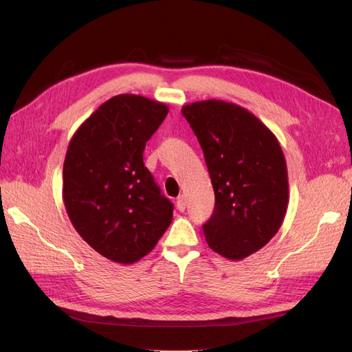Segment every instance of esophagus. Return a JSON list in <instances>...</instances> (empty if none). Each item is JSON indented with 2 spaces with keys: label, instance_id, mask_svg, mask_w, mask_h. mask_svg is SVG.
<instances>
[{
  "label": "esophagus",
  "instance_id": "obj_1",
  "mask_svg": "<svg viewBox=\"0 0 352 352\" xmlns=\"http://www.w3.org/2000/svg\"><path fill=\"white\" fill-rule=\"evenodd\" d=\"M176 207L179 211H185L186 208V197L185 195H180L176 201Z\"/></svg>",
  "mask_w": 352,
  "mask_h": 352
}]
</instances>
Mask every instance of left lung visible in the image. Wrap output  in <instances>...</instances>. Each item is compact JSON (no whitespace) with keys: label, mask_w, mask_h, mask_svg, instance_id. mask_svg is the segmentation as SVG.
Listing matches in <instances>:
<instances>
[{"label":"left lung","mask_w":352,"mask_h":352,"mask_svg":"<svg viewBox=\"0 0 352 352\" xmlns=\"http://www.w3.org/2000/svg\"><path fill=\"white\" fill-rule=\"evenodd\" d=\"M182 114L198 138L216 195L214 212L202 226L208 247L232 261L247 258L278 233L289 204L282 146L238 104L195 101Z\"/></svg>","instance_id":"1"}]
</instances>
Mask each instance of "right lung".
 I'll return each mask as SVG.
<instances>
[{
  "label": "right lung",
  "mask_w": 352,
  "mask_h": 352,
  "mask_svg": "<svg viewBox=\"0 0 352 352\" xmlns=\"http://www.w3.org/2000/svg\"><path fill=\"white\" fill-rule=\"evenodd\" d=\"M167 113L164 102L116 95L69 142L63 166L67 216L82 239L110 261H140L172 223V202L160 192L142 157Z\"/></svg>",
  "instance_id": "add662e5"
}]
</instances>
